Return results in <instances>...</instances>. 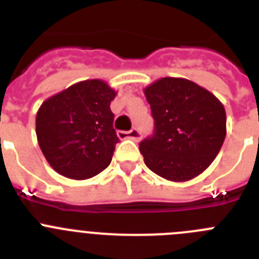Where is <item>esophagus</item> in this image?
Instances as JSON below:
<instances>
[{
  "mask_svg": "<svg viewBox=\"0 0 259 259\" xmlns=\"http://www.w3.org/2000/svg\"><path fill=\"white\" fill-rule=\"evenodd\" d=\"M118 137L119 139H132V140L135 141H139L141 139V134L139 132V130L134 128V130H131V131H128V132L119 131Z\"/></svg>",
  "mask_w": 259,
  "mask_h": 259,
  "instance_id": "obj_1",
  "label": "esophagus"
}]
</instances>
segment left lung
I'll list each match as a JSON object with an SVG mask.
<instances>
[{
    "label": "left lung",
    "mask_w": 259,
    "mask_h": 259,
    "mask_svg": "<svg viewBox=\"0 0 259 259\" xmlns=\"http://www.w3.org/2000/svg\"><path fill=\"white\" fill-rule=\"evenodd\" d=\"M155 122L140 143L144 162L170 182H188L212 163L226 139V110L207 89L183 77H162L144 88Z\"/></svg>",
    "instance_id": "left-lung-1"
}]
</instances>
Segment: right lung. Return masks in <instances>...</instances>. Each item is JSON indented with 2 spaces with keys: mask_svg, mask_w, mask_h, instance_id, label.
I'll list each match as a JSON object with an SVG mask.
<instances>
[{
  "mask_svg": "<svg viewBox=\"0 0 259 259\" xmlns=\"http://www.w3.org/2000/svg\"><path fill=\"white\" fill-rule=\"evenodd\" d=\"M116 92L101 79L83 80L47 98L36 136L48 163L68 179H91L111 162L119 139L110 104Z\"/></svg>",
  "mask_w": 259,
  "mask_h": 259,
  "instance_id": "add662e5",
  "label": "right lung"
}]
</instances>
